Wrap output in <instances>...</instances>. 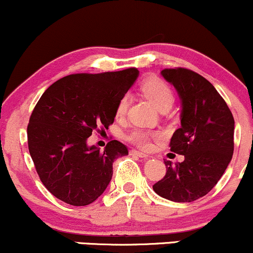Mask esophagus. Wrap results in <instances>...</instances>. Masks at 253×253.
I'll return each mask as SVG.
<instances>
[{
    "instance_id": "esophagus-1",
    "label": "esophagus",
    "mask_w": 253,
    "mask_h": 253,
    "mask_svg": "<svg viewBox=\"0 0 253 253\" xmlns=\"http://www.w3.org/2000/svg\"><path fill=\"white\" fill-rule=\"evenodd\" d=\"M130 156H135V157H139V158H142V159H147L148 157V154H146V153H142V152H139V151H130Z\"/></svg>"
}]
</instances>
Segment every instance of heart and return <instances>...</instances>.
<instances>
[{"mask_svg":"<svg viewBox=\"0 0 253 253\" xmlns=\"http://www.w3.org/2000/svg\"><path fill=\"white\" fill-rule=\"evenodd\" d=\"M142 92L159 109L163 108L164 106H171L173 102V92L171 87L159 78L147 79L142 84ZM127 108H128V95H124L119 100L117 109H115L117 117H124L126 114ZM154 136H157L156 133L150 132V130L134 128L126 135V139L130 144L135 145L136 147L147 150L151 147V140Z\"/></svg>","mask_w":253,"mask_h":253,"instance_id":"b5f03b06","label":"heart"}]
</instances>
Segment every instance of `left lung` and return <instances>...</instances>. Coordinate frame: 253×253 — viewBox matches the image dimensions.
<instances>
[{
  "label": "left lung",
  "instance_id": "obj_1",
  "mask_svg": "<svg viewBox=\"0 0 253 253\" xmlns=\"http://www.w3.org/2000/svg\"><path fill=\"white\" fill-rule=\"evenodd\" d=\"M181 100L180 128L169 146L184 156L182 163L165 161L166 174L153 185L160 197L191 203L213 188L233 156L234 119L211 82L186 68L161 71Z\"/></svg>",
  "mask_w": 253,
  "mask_h": 253
}]
</instances>
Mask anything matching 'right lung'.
<instances>
[{
	"mask_svg": "<svg viewBox=\"0 0 253 253\" xmlns=\"http://www.w3.org/2000/svg\"><path fill=\"white\" fill-rule=\"evenodd\" d=\"M138 75L136 68L67 75L40 97L27 128L28 148L42 184L57 199L89 205L107 188L114 160L128 150L112 140L102 152L87 139L114 123L119 100Z\"/></svg>",
	"mask_w": 253,
	"mask_h": 253,
	"instance_id": "1",
	"label": "right lung"
}]
</instances>
